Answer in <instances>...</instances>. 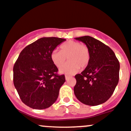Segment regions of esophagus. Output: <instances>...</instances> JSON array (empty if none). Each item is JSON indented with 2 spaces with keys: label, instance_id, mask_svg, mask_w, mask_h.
<instances>
[{
  "label": "esophagus",
  "instance_id": "esophagus-1",
  "mask_svg": "<svg viewBox=\"0 0 131 131\" xmlns=\"http://www.w3.org/2000/svg\"><path fill=\"white\" fill-rule=\"evenodd\" d=\"M70 77V76H68V75H66V76H65V79H66V80H67L69 79Z\"/></svg>",
  "mask_w": 131,
  "mask_h": 131
}]
</instances>
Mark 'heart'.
Listing matches in <instances>:
<instances>
[{
	"instance_id": "b5f03b06",
	"label": "heart",
	"mask_w": 131,
	"mask_h": 131,
	"mask_svg": "<svg viewBox=\"0 0 131 131\" xmlns=\"http://www.w3.org/2000/svg\"><path fill=\"white\" fill-rule=\"evenodd\" d=\"M60 51L54 50L51 54V59L58 68H60L66 61L69 62L60 68L61 73L72 75L79 70L83 69L89 64L90 59L89 48L80 42L75 41H68L62 44Z\"/></svg>"
}]
</instances>
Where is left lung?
I'll return each mask as SVG.
<instances>
[{
  "mask_svg": "<svg viewBox=\"0 0 131 131\" xmlns=\"http://www.w3.org/2000/svg\"><path fill=\"white\" fill-rule=\"evenodd\" d=\"M75 39L89 48L90 59L86 68L75 76L74 93L85 105H100L109 99L118 84L119 61L112 49L101 41L89 36Z\"/></svg>",
  "mask_w": 131,
  "mask_h": 131,
  "instance_id": "left-lung-1",
  "label": "left lung"
}]
</instances>
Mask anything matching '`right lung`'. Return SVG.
I'll list each match as a JSON object with an SVG mask.
<instances>
[{
    "instance_id": "1",
    "label": "right lung",
    "mask_w": 131,
    "mask_h": 131,
    "mask_svg": "<svg viewBox=\"0 0 131 131\" xmlns=\"http://www.w3.org/2000/svg\"><path fill=\"white\" fill-rule=\"evenodd\" d=\"M65 39L42 38L23 49L13 68V81L22 102L34 109L48 108L57 100L64 75L57 74L51 59L53 50Z\"/></svg>"
}]
</instances>
